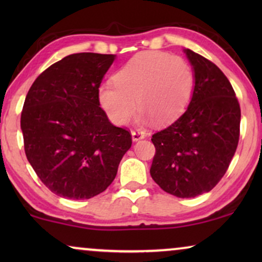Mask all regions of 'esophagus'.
Here are the masks:
<instances>
[{
    "label": "esophagus",
    "instance_id": "obj_1",
    "mask_svg": "<svg viewBox=\"0 0 262 262\" xmlns=\"http://www.w3.org/2000/svg\"><path fill=\"white\" fill-rule=\"evenodd\" d=\"M131 135H132V139H134L135 142H137V141H139V139H143L145 137V132L139 131V130L132 131Z\"/></svg>",
    "mask_w": 262,
    "mask_h": 262
}]
</instances>
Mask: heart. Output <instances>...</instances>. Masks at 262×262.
I'll return each instance as SVG.
<instances>
[{
	"mask_svg": "<svg viewBox=\"0 0 262 262\" xmlns=\"http://www.w3.org/2000/svg\"><path fill=\"white\" fill-rule=\"evenodd\" d=\"M113 82L100 87L99 100L114 124H127L138 105L143 121L152 119L162 125L178 119L188 106L195 77L181 57L148 51L125 63Z\"/></svg>",
	"mask_w": 262,
	"mask_h": 262,
	"instance_id": "1",
	"label": "heart"
}]
</instances>
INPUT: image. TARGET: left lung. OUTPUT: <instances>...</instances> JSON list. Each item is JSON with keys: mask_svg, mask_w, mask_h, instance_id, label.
<instances>
[{"mask_svg": "<svg viewBox=\"0 0 262 262\" xmlns=\"http://www.w3.org/2000/svg\"><path fill=\"white\" fill-rule=\"evenodd\" d=\"M195 85L182 116L152 135L156 152L150 175L164 192L194 198L224 177L239 138L241 108L232 85L216 64L185 50Z\"/></svg>", "mask_w": 262, "mask_h": 262, "instance_id": "1", "label": "left lung"}]
</instances>
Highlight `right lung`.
I'll use <instances>...</instances> for the list:
<instances>
[{"mask_svg": "<svg viewBox=\"0 0 262 262\" xmlns=\"http://www.w3.org/2000/svg\"><path fill=\"white\" fill-rule=\"evenodd\" d=\"M114 55L81 52L64 57L32 84L21 112L25 152L50 191L89 199L105 191L131 148L126 128L100 107L99 87Z\"/></svg>", "mask_w": 262, "mask_h": 262, "instance_id": "right-lung-1", "label": "right lung"}]
</instances>
